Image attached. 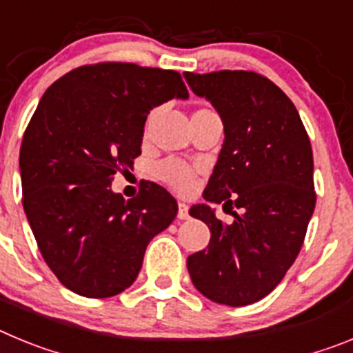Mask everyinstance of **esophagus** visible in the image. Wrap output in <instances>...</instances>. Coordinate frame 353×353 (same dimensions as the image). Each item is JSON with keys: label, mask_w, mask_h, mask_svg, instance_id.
<instances>
[{"label": "esophagus", "mask_w": 353, "mask_h": 353, "mask_svg": "<svg viewBox=\"0 0 353 353\" xmlns=\"http://www.w3.org/2000/svg\"><path fill=\"white\" fill-rule=\"evenodd\" d=\"M179 219H187L189 217V207L187 203H179Z\"/></svg>", "instance_id": "34e87169"}]
</instances>
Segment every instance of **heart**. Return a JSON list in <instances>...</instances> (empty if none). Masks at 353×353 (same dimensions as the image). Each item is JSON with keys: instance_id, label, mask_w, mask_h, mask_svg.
I'll use <instances>...</instances> for the list:
<instances>
[{"instance_id": "obj_1", "label": "heart", "mask_w": 353, "mask_h": 353, "mask_svg": "<svg viewBox=\"0 0 353 353\" xmlns=\"http://www.w3.org/2000/svg\"><path fill=\"white\" fill-rule=\"evenodd\" d=\"M199 111H207V109H198L194 113H199ZM152 120H154V114H150L148 125L152 123ZM155 174H157L159 180H162L171 189L179 192H187L191 189L192 182H194V171L183 162L176 161V159H168V161L159 162L157 168H155Z\"/></svg>"}]
</instances>
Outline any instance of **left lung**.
I'll return each instance as SVG.
<instances>
[{"instance_id": "1", "label": "left lung", "mask_w": 353, "mask_h": 353, "mask_svg": "<svg viewBox=\"0 0 353 353\" xmlns=\"http://www.w3.org/2000/svg\"><path fill=\"white\" fill-rule=\"evenodd\" d=\"M212 102L224 145L203 198L239 208L223 224L207 205L189 214L210 228L207 249L187 258L196 290L239 307L269 295L301 252L316 192L313 152L297 109L279 86L251 70L183 74Z\"/></svg>"}]
</instances>
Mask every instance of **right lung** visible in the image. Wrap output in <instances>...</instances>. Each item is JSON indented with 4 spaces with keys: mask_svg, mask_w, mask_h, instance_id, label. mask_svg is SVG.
Returning a JSON list of instances; mask_svg holds the SVG:
<instances>
[{
    "mask_svg": "<svg viewBox=\"0 0 353 353\" xmlns=\"http://www.w3.org/2000/svg\"><path fill=\"white\" fill-rule=\"evenodd\" d=\"M187 99L174 70L102 61L49 86L21 143L23 207L37 245L58 281L90 299L129 288L146 245L176 217L173 196L143 182L136 198L111 191L117 171L141 155L155 105Z\"/></svg>",
    "mask_w": 353,
    "mask_h": 353,
    "instance_id": "obj_1",
    "label": "right lung"
}]
</instances>
